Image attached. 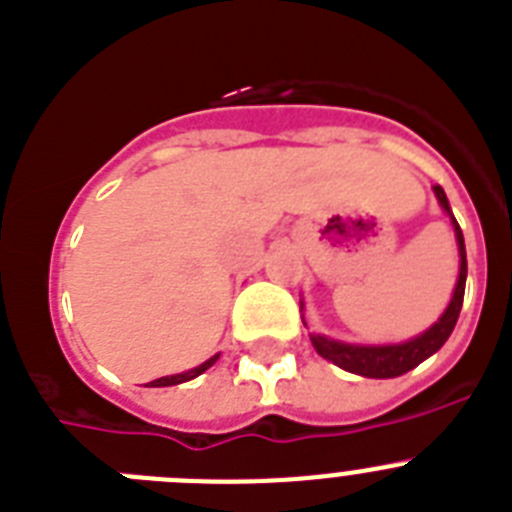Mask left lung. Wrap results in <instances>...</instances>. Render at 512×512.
Here are the masks:
<instances>
[{"label":"left lung","mask_w":512,"mask_h":512,"mask_svg":"<svg viewBox=\"0 0 512 512\" xmlns=\"http://www.w3.org/2000/svg\"><path fill=\"white\" fill-rule=\"evenodd\" d=\"M441 207L451 215L449 200H446V192L441 187H433ZM451 223H454L456 243H459V279H456L454 297H451L449 307L443 312L438 323H433L431 328L420 333L418 338L405 343H392V346H354V343L333 341V338L325 336H310L312 346L323 359L333 361L336 366L346 369L351 374H361V377L372 379H392L400 377V374H408L410 369L425 361L428 356H433L443 343L449 341L451 330H454L456 320H459L461 302H464V287H467V248H464V235H461L459 223L456 217L451 215ZM305 323V320H302Z\"/></svg>","instance_id":"left-lung-1"}]
</instances>
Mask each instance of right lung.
<instances>
[{
    "label": "right lung",
    "instance_id": "obj_1",
    "mask_svg": "<svg viewBox=\"0 0 512 512\" xmlns=\"http://www.w3.org/2000/svg\"><path fill=\"white\" fill-rule=\"evenodd\" d=\"M220 359V354H215L212 356V359H207L205 364H200V366H194V369H189V372H184V374H171V377H161V379H153L151 382V387H174V384H182V382H189V379H194V377H200L202 372H207V369H210L212 364H215V361Z\"/></svg>",
    "mask_w": 512,
    "mask_h": 512
}]
</instances>
